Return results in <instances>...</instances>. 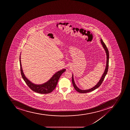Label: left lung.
<instances>
[{
    "label": "left lung",
    "mask_w": 130,
    "mask_h": 130,
    "mask_svg": "<svg viewBox=\"0 0 130 130\" xmlns=\"http://www.w3.org/2000/svg\"><path fill=\"white\" fill-rule=\"evenodd\" d=\"M100 41H101V43L102 44V46H103V47L104 48V50L105 51L106 53V58H106V66L105 69V70H104V72L103 74H102L101 78L99 81L98 82L97 84H96L95 86L91 88V89H87V90H82V89H80L79 88H78L77 87L76 85L75 84V83L74 81L73 74H72V82L73 85V86H74L75 89L77 91L79 92V93H88V92L93 91V90H95L96 89H97L100 86V85H101L103 81L104 80V79L105 78V77L106 76V74L107 73L108 68V62H109V52H108V48L106 47V45L104 43V42L103 41L102 39H101Z\"/></svg>",
    "instance_id": "1"
}]
</instances>
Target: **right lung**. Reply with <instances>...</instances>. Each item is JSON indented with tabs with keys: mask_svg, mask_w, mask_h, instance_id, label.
Here are the masks:
<instances>
[{
	"mask_svg": "<svg viewBox=\"0 0 130 130\" xmlns=\"http://www.w3.org/2000/svg\"><path fill=\"white\" fill-rule=\"evenodd\" d=\"M20 57L21 56L20 55V66L21 73L22 75V77L29 88L31 90H32L33 91H35L36 93H41V94H46V93H50L52 92L56 87L60 76L66 71V69H64L62 70L59 71L56 73L55 74H54L53 76H52V77L47 82L41 85H36L32 83L25 76L22 68Z\"/></svg>",
	"mask_w": 130,
	"mask_h": 130,
	"instance_id": "1",
	"label": "right lung"
}]
</instances>
